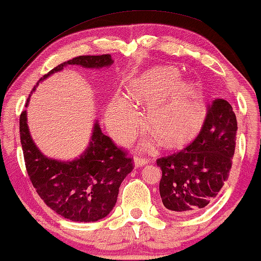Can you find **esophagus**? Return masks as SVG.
<instances>
[{"label": "esophagus", "instance_id": "1", "mask_svg": "<svg viewBox=\"0 0 261 261\" xmlns=\"http://www.w3.org/2000/svg\"><path fill=\"white\" fill-rule=\"evenodd\" d=\"M148 163V159L146 156H142V155H137L136 158H135V166L136 167H141L143 166V165H146Z\"/></svg>", "mask_w": 261, "mask_h": 261}]
</instances>
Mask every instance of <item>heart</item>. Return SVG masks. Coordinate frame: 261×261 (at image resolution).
Returning a JSON list of instances; mask_svg holds the SVG:
<instances>
[{
    "label": "heart",
    "mask_w": 261,
    "mask_h": 261,
    "mask_svg": "<svg viewBox=\"0 0 261 261\" xmlns=\"http://www.w3.org/2000/svg\"><path fill=\"white\" fill-rule=\"evenodd\" d=\"M176 70L153 67L131 84V95L137 102H149L148 124L164 143H182L197 131L204 119V107L199 92L189 82L179 83ZM108 119L121 138L135 134L140 115L131 98L119 94L112 100Z\"/></svg>",
    "instance_id": "heart-1"
}]
</instances>
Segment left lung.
Instances as JSON below:
<instances>
[{
    "mask_svg": "<svg viewBox=\"0 0 261 261\" xmlns=\"http://www.w3.org/2000/svg\"><path fill=\"white\" fill-rule=\"evenodd\" d=\"M237 121L231 105L216 98L195 140L182 150L156 160L163 171L159 190L164 206L177 216L201 212L229 178L236 146Z\"/></svg>",
    "mask_w": 261,
    "mask_h": 261,
    "instance_id": "left-lung-1",
    "label": "left lung"
}]
</instances>
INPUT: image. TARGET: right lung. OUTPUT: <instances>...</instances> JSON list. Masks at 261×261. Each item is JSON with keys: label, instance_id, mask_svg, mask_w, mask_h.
<instances>
[{"label": "right lung", "instance_id": "obj_1", "mask_svg": "<svg viewBox=\"0 0 261 261\" xmlns=\"http://www.w3.org/2000/svg\"><path fill=\"white\" fill-rule=\"evenodd\" d=\"M112 62L110 54L82 55L58 65L38 83L67 65L101 68ZM19 127L29 178L49 208L66 219L81 223L96 222L110 214L117 202L121 182L134 170V159L102 134L97 123L88 149L79 159L68 163L49 159L38 150L30 136L26 111L21 112Z\"/></svg>", "mask_w": 261, "mask_h": 261}]
</instances>
